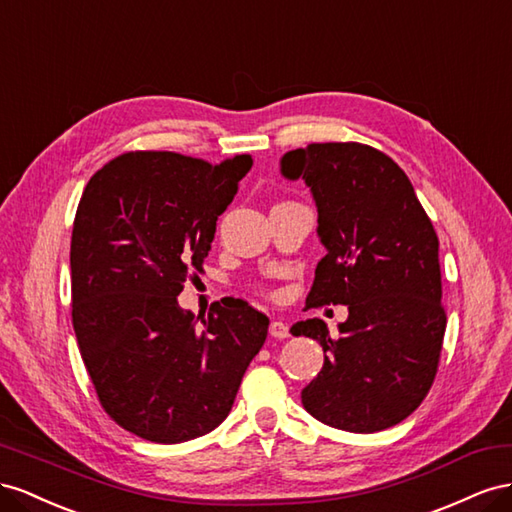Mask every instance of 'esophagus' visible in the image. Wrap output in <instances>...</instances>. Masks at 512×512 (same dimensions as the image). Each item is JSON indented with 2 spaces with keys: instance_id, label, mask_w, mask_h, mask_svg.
Listing matches in <instances>:
<instances>
[{
  "instance_id": "34e87169",
  "label": "esophagus",
  "mask_w": 512,
  "mask_h": 512,
  "mask_svg": "<svg viewBox=\"0 0 512 512\" xmlns=\"http://www.w3.org/2000/svg\"><path fill=\"white\" fill-rule=\"evenodd\" d=\"M270 334L274 339H287L289 337V326L281 319H274L270 324Z\"/></svg>"
}]
</instances>
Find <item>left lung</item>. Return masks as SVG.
<instances>
[{
	"label": "left lung",
	"mask_w": 512,
	"mask_h": 512,
	"mask_svg": "<svg viewBox=\"0 0 512 512\" xmlns=\"http://www.w3.org/2000/svg\"><path fill=\"white\" fill-rule=\"evenodd\" d=\"M281 175L311 188L326 248L306 302L349 311L339 337L317 317L289 330L324 347L304 410L334 429H388L427 397L442 352L435 229L403 169L369 145L311 143L283 154Z\"/></svg>",
	"instance_id": "obj_1"
}]
</instances>
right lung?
<instances>
[{
  "label": "right lung",
  "mask_w": 512,
  "mask_h": 512,
  "mask_svg": "<svg viewBox=\"0 0 512 512\" xmlns=\"http://www.w3.org/2000/svg\"><path fill=\"white\" fill-rule=\"evenodd\" d=\"M253 167L173 152H128L87 182L70 242L72 326L105 412L156 444L216 429L268 337L244 300L197 319L178 304L201 272L216 221Z\"/></svg>",
  "instance_id": "1"
}]
</instances>
